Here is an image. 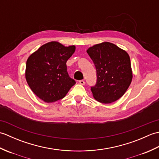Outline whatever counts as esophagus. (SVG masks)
<instances>
[{
  "label": "esophagus",
  "mask_w": 159,
  "mask_h": 159,
  "mask_svg": "<svg viewBox=\"0 0 159 159\" xmlns=\"http://www.w3.org/2000/svg\"><path fill=\"white\" fill-rule=\"evenodd\" d=\"M79 83L80 84V85H85V80H79Z\"/></svg>",
  "instance_id": "1"
}]
</instances>
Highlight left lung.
<instances>
[{
    "label": "left lung",
    "mask_w": 159,
    "mask_h": 159,
    "mask_svg": "<svg viewBox=\"0 0 159 159\" xmlns=\"http://www.w3.org/2000/svg\"><path fill=\"white\" fill-rule=\"evenodd\" d=\"M96 66V85L92 92L95 100L110 104L120 99L129 87L132 79L130 57L113 43L104 42L87 50Z\"/></svg>",
    "instance_id": "8db88e82"
}]
</instances>
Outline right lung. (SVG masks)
I'll return each instance as SVG.
<instances>
[{
	"instance_id": "right-lung-1",
	"label": "right lung",
	"mask_w": 159,
	"mask_h": 159,
	"mask_svg": "<svg viewBox=\"0 0 159 159\" xmlns=\"http://www.w3.org/2000/svg\"><path fill=\"white\" fill-rule=\"evenodd\" d=\"M75 46H65L58 42L45 43L26 61L25 78L32 92L45 102L62 99L75 80L67 72L66 62L75 52Z\"/></svg>"
}]
</instances>
